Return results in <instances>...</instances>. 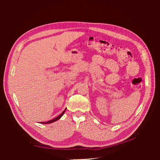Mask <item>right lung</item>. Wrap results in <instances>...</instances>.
Segmentation results:
<instances>
[{
    "label": "right lung",
    "mask_w": 160,
    "mask_h": 160,
    "mask_svg": "<svg viewBox=\"0 0 160 160\" xmlns=\"http://www.w3.org/2000/svg\"><path fill=\"white\" fill-rule=\"evenodd\" d=\"M66 109H67V108H65V109L64 110V111L62 112V113H61L60 115H58V117H56V118H54V119H53V120H49V121H48V122H41V124H50V123H52V122H56V121H57V120H58L59 119L61 118V117H62V115H64V112L66 111Z\"/></svg>",
    "instance_id": "right-lung-1"
}]
</instances>
